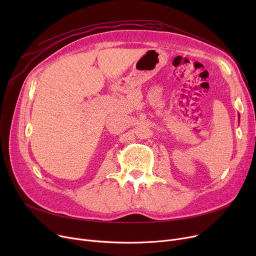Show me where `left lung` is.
<instances>
[{"label":"left lung","instance_id":"1","mask_svg":"<svg viewBox=\"0 0 256 256\" xmlns=\"http://www.w3.org/2000/svg\"><path fill=\"white\" fill-rule=\"evenodd\" d=\"M238 117H240V115H238Z\"/></svg>","mask_w":256,"mask_h":256}]
</instances>
